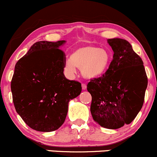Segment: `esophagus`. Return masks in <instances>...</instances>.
<instances>
[{"label": "esophagus", "instance_id": "esophagus-1", "mask_svg": "<svg viewBox=\"0 0 157 157\" xmlns=\"http://www.w3.org/2000/svg\"><path fill=\"white\" fill-rule=\"evenodd\" d=\"M82 88L83 90H87V85H86L85 84H82Z\"/></svg>", "mask_w": 157, "mask_h": 157}]
</instances>
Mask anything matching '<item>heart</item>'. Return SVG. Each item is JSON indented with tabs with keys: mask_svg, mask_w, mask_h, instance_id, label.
<instances>
[{
	"mask_svg": "<svg viewBox=\"0 0 157 157\" xmlns=\"http://www.w3.org/2000/svg\"><path fill=\"white\" fill-rule=\"evenodd\" d=\"M111 61V54L108 50L92 44L82 45L74 49L70 58L65 60L64 70L72 76L76 73L77 67L84 78L93 80L103 76Z\"/></svg>",
	"mask_w": 157,
	"mask_h": 157,
	"instance_id": "1",
	"label": "heart"
}]
</instances>
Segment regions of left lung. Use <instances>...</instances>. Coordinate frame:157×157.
<instances>
[{"label": "left lung", "instance_id": "left-lung-1", "mask_svg": "<svg viewBox=\"0 0 157 157\" xmlns=\"http://www.w3.org/2000/svg\"><path fill=\"white\" fill-rule=\"evenodd\" d=\"M113 57L107 72L91 80L87 91L92 96L93 120L108 129L129 124L142 109L147 78L143 61L128 40L107 39Z\"/></svg>", "mask_w": 157, "mask_h": 157}]
</instances>
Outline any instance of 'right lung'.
Masks as SVG:
<instances>
[{"mask_svg": "<svg viewBox=\"0 0 157 157\" xmlns=\"http://www.w3.org/2000/svg\"><path fill=\"white\" fill-rule=\"evenodd\" d=\"M66 40L35 43L15 67L11 82L15 108L32 129L54 131L63 124L70 100L82 84L64 75L65 57L60 50Z\"/></svg>", "mask_w": 157, "mask_h": 157, "instance_id": "1", "label": "right lung"}]
</instances>
